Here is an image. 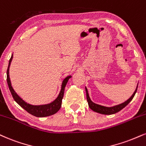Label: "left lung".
<instances>
[{"label": "left lung", "instance_id": "8db88e82", "mask_svg": "<svg viewBox=\"0 0 146 146\" xmlns=\"http://www.w3.org/2000/svg\"><path fill=\"white\" fill-rule=\"evenodd\" d=\"M137 87H138V85L137 86L136 90H135L134 93H133V95L130 97V99H128L127 101L124 102V103H122V104H120L118 105H115V106L111 107V108H107V107L102 106V105L95 104V103H93V102L90 100V97H89L88 92L87 88H86L87 101H88V103L89 108H90L92 110H93L94 111H96V112H97V113H100L102 114H105V115H111V114L117 113V112L120 111L121 110H122L124 108H125L126 105H127L130 103V102L132 101L133 97H134L135 93H136L137 90Z\"/></svg>", "mask_w": 146, "mask_h": 146}]
</instances>
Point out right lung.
<instances>
[{"mask_svg":"<svg viewBox=\"0 0 146 146\" xmlns=\"http://www.w3.org/2000/svg\"><path fill=\"white\" fill-rule=\"evenodd\" d=\"M13 58V55L11 56V58L9 60V65L7 68V81L8 86L9 88L10 92H11L12 96H13V99L16 101V103L19 105H20L22 108H24L26 111L29 112V113L32 114L33 115H35L36 117H46L49 116V115H53V114L56 113V112L58 111V110L61 108V104H62V100L64 96V88L67 83L68 80L69 78H71V76L66 77V78L63 80L62 84V88H61L60 92L58 96L56 98L55 101L52 102V103H50V104L44 105H38V106H36V105H31L26 103L23 100L21 99L20 96L15 92V91L13 89L11 86V81H10L9 75V66Z\"/></svg>","mask_w":146,"mask_h":146,"instance_id":"add662e5","label":"right lung"}]
</instances>
